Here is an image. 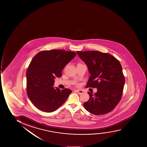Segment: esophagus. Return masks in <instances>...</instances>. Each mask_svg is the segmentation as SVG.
Segmentation results:
<instances>
[{
  "label": "esophagus",
  "mask_w": 147,
  "mask_h": 147,
  "mask_svg": "<svg viewBox=\"0 0 147 147\" xmlns=\"http://www.w3.org/2000/svg\"><path fill=\"white\" fill-rule=\"evenodd\" d=\"M75 91L78 93V94H82L83 93V91L82 90H75Z\"/></svg>",
  "instance_id": "34e87169"
}]
</instances>
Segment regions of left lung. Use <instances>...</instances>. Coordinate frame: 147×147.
<instances>
[{
	"instance_id": "8db88e82",
	"label": "left lung",
	"mask_w": 147,
	"mask_h": 147,
	"mask_svg": "<svg viewBox=\"0 0 147 147\" xmlns=\"http://www.w3.org/2000/svg\"><path fill=\"white\" fill-rule=\"evenodd\" d=\"M76 53L86 64L91 74L86 87L97 88L94 94L88 92L90 98L84 103V107L95 115L110 113L122 97L125 78L120 62L108 53L97 51Z\"/></svg>"
}]
</instances>
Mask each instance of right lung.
Masks as SVG:
<instances>
[{"mask_svg":"<svg viewBox=\"0 0 147 147\" xmlns=\"http://www.w3.org/2000/svg\"><path fill=\"white\" fill-rule=\"evenodd\" d=\"M76 56L74 52L54 49L39 52L32 59L26 73L27 92L36 108L51 113L65 102L72 91L54 89V78L62 76V70Z\"/></svg>","mask_w":147,"mask_h":147,"instance_id":"right-lung-1","label":"right lung"}]
</instances>
